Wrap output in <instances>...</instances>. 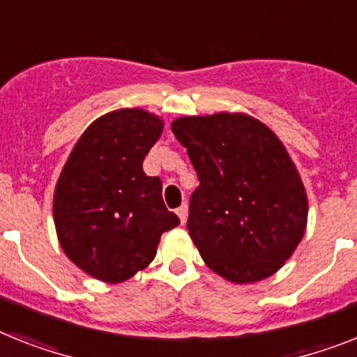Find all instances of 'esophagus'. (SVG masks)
<instances>
[{
    "mask_svg": "<svg viewBox=\"0 0 357 357\" xmlns=\"http://www.w3.org/2000/svg\"><path fill=\"white\" fill-rule=\"evenodd\" d=\"M176 215H178V219H181V225H184L185 220H188V206L182 204L181 208H176Z\"/></svg>",
    "mask_w": 357,
    "mask_h": 357,
    "instance_id": "34e87169",
    "label": "esophagus"
}]
</instances>
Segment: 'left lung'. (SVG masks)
Here are the masks:
<instances>
[{
  "instance_id": "left-lung-1",
  "label": "left lung",
  "mask_w": 357,
  "mask_h": 357,
  "mask_svg": "<svg viewBox=\"0 0 357 357\" xmlns=\"http://www.w3.org/2000/svg\"><path fill=\"white\" fill-rule=\"evenodd\" d=\"M199 176L188 231L208 268L246 284L278 272L306 229L301 176L278 135L244 113L173 120Z\"/></svg>"
}]
</instances>
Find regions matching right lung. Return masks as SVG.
<instances>
[{"instance_id":"1","label":"right lung","mask_w":357,"mask_h":357,"mask_svg":"<svg viewBox=\"0 0 357 357\" xmlns=\"http://www.w3.org/2000/svg\"><path fill=\"white\" fill-rule=\"evenodd\" d=\"M162 129L144 109L111 111L85 129L56 182L60 246L98 281H128L155 259L160 235L181 225L164 206L160 178L142 169Z\"/></svg>"}]
</instances>
